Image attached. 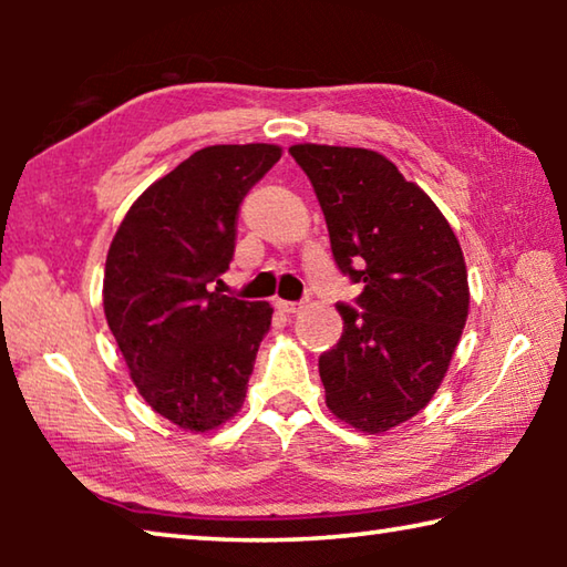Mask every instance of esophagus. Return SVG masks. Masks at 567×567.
<instances>
[{
	"label": "esophagus",
	"mask_w": 567,
	"mask_h": 567,
	"mask_svg": "<svg viewBox=\"0 0 567 567\" xmlns=\"http://www.w3.org/2000/svg\"><path fill=\"white\" fill-rule=\"evenodd\" d=\"M275 307L280 312H285V315H295L297 310H300V302H287V300H277L275 302Z\"/></svg>",
	"instance_id": "obj_1"
}]
</instances>
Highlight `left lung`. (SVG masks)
<instances>
[{
	"mask_svg": "<svg viewBox=\"0 0 567 567\" xmlns=\"http://www.w3.org/2000/svg\"><path fill=\"white\" fill-rule=\"evenodd\" d=\"M328 223L340 272L362 282L338 305L342 338L320 354L328 408L385 433L427 405L467 320V270L447 219L388 157L362 147L295 145Z\"/></svg>",
	"mask_w": 567,
	"mask_h": 567,
	"instance_id": "left-lung-1",
	"label": "left lung"
}]
</instances>
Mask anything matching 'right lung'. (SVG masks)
<instances>
[{
  "instance_id": "right-lung-1",
  "label": "right lung",
  "mask_w": 567,
  "mask_h": 567,
  "mask_svg": "<svg viewBox=\"0 0 567 567\" xmlns=\"http://www.w3.org/2000/svg\"><path fill=\"white\" fill-rule=\"evenodd\" d=\"M275 145H213L142 192L104 265V315L147 405L205 433L243 408L272 307L213 290ZM219 282V280H217Z\"/></svg>"
}]
</instances>
